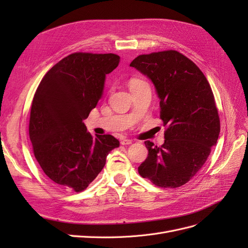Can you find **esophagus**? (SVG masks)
Here are the masks:
<instances>
[{"label": "esophagus", "mask_w": 248, "mask_h": 248, "mask_svg": "<svg viewBox=\"0 0 248 248\" xmlns=\"http://www.w3.org/2000/svg\"><path fill=\"white\" fill-rule=\"evenodd\" d=\"M132 144V140H128V139H124L121 140V145L123 146H127V145H130Z\"/></svg>", "instance_id": "34e87169"}]
</instances>
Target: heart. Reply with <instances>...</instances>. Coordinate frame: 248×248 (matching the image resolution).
<instances>
[{
	"label": "heart",
	"instance_id": "b5f03b06",
	"mask_svg": "<svg viewBox=\"0 0 248 248\" xmlns=\"http://www.w3.org/2000/svg\"><path fill=\"white\" fill-rule=\"evenodd\" d=\"M145 82L146 81L139 79V78H132L129 84H130V88H132V87H136V86H139V85H141V84H145Z\"/></svg>",
	"mask_w": 248,
	"mask_h": 248
}]
</instances>
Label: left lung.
<instances>
[{"mask_svg": "<svg viewBox=\"0 0 248 248\" xmlns=\"http://www.w3.org/2000/svg\"><path fill=\"white\" fill-rule=\"evenodd\" d=\"M151 79L168 126L161 146L146 140L148 157L139 167L142 178L163 188L187 183L204 166L220 132L213 92L199 67L176 50L140 55L130 63Z\"/></svg>", "mask_w": 248, "mask_h": 248, "instance_id": "left-lung-1", "label": "left lung"}]
</instances>
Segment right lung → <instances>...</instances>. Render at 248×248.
Segmentation results:
<instances>
[{"mask_svg":"<svg viewBox=\"0 0 248 248\" xmlns=\"http://www.w3.org/2000/svg\"><path fill=\"white\" fill-rule=\"evenodd\" d=\"M120 62L115 54L74 52L44 76L34 95L29 134L36 160L59 187L77 192L98 176L120 141L93 137L84 120L103 94L107 74Z\"/></svg>","mask_w":248,"mask_h":248,"instance_id":"add662e5","label":"right lung"}]
</instances>
